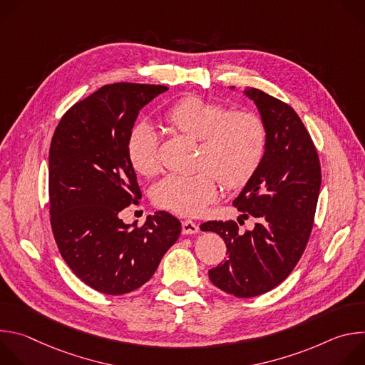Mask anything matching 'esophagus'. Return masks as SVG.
<instances>
[{
	"label": "esophagus",
	"instance_id": "1",
	"mask_svg": "<svg viewBox=\"0 0 365 365\" xmlns=\"http://www.w3.org/2000/svg\"><path fill=\"white\" fill-rule=\"evenodd\" d=\"M182 232H183V235L197 234L199 232V225L196 222H193V221L186 220V221L182 222Z\"/></svg>",
	"mask_w": 365,
	"mask_h": 365
}]
</instances>
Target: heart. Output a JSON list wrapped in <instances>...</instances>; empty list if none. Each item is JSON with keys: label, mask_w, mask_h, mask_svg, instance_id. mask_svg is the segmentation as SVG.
I'll list each match as a JSON object with an SVG mask.
<instances>
[{"label": "heart", "mask_w": 365, "mask_h": 365, "mask_svg": "<svg viewBox=\"0 0 365 365\" xmlns=\"http://www.w3.org/2000/svg\"><path fill=\"white\" fill-rule=\"evenodd\" d=\"M163 118L173 131L199 141L196 166L202 170L170 175L155 185L153 200L162 210L195 217L217 197L218 180L230 189L242 186L263 159L266 127L252 113H228L221 103L187 96L173 103ZM127 153L137 173H159V137L150 124L131 131Z\"/></svg>", "instance_id": "heart-1"}]
</instances>
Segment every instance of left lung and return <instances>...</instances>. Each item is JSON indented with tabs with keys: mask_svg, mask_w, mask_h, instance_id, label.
I'll use <instances>...</instances> for the list:
<instances>
[{
	"mask_svg": "<svg viewBox=\"0 0 365 365\" xmlns=\"http://www.w3.org/2000/svg\"><path fill=\"white\" fill-rule=\"evenodd\" d=\"M244 95L266 127V148L232 203L257 224L241 232L234 221H207L200 230L220 234L227 244V259L207 273L211 282L235 297H254L279 286L300 259L322 176L315 144L294 110L255 88H245Z\"/></svg>",
	"mask_w": 365,
	"mask_h": 365,
	"instance_id": "obj_1",
	"label": "left lung"
}]
</instances>
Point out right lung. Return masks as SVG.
Listing matches in <instances>:
<instances>
[{
  "mask_svg": "<svg viewBox=\"0 0 365 365\" xmlns=\"http://www.w3.org/2000/svg\"><path fill=\"white\" fill-rule=\"evenodd\" d=\"M169 88L120 82L95 91L62 117L48 151L50 224L71 270L106 294L151 279L182 224L166 211L143 227L120 218L141 192L127 143L140 110Z\"/></svg>",
  "mask_w": 365,
  "mask_h": 365,
  "instance_id": "add662e5",
  "label": "right lung"
}]
</instances>
